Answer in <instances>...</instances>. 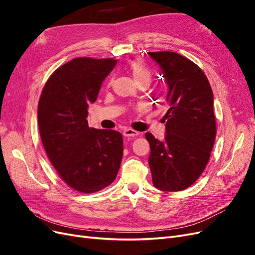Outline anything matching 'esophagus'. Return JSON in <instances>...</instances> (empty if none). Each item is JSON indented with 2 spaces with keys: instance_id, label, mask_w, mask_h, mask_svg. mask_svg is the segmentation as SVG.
<instances>
[{
  "instance_id": "esophagus-1",
  "label": "esophagus",
  "mask_w": 255,
  "mask_h": 255,
  "mask_svg": "<svg viewBox=\"0 0 255 255\" xmlns=\"http://www.w3.org/2000/svg\"><path fill=\"white\" fill-rule=\"evenodd\" d=\"M123 136L125 137H135V136H138L139 135V133L136 132V130L132 129V128H126L123 129Z\"/></svg>"
}]
</instances>
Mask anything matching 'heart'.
I'll return each mask as SVG.
<instances>
[{"label":"heart","instance_id":"1","mask_svg":"<svg viewBox=\"0 0 255 255\" xmlns=\"http://www.w3.org/2000/svg\"><path fill=\"white\" fill-rule=\"evenodd\" d=\"M130 74H132L133 79L136 83L139 82H150L151 74L149 69L146 68L140 61H135L129 67Z\"/></svg>","mask_w":255,"mask_h":255}]
</instances>
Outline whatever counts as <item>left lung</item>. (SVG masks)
I'll list each match as a JSON object with an SVG mask.
<instances>
[{
    "mask_svg": "<svg viewBox=\"0 0 255 255\" xmlns=\"http://www.w3.org/2000/svg\"><path fill=\"white\" fill-rule=\"evenodd\" d=\"M148 54L168 86L164 140L145 133L152 182L159 190L179 191L198 180L210 159L216 137L213 90L201 69L186 57L174 52Z\"/></svg>",
    "mask_w": 255,
    "mask_h": 255,
    "instance_id": "obj_1",
    "label": "left lung"
}]
</instances>
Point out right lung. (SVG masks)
Masks as SVG:
<instances>
[{"label": "right lung", "mask_w": 255, "mask_h": 255, "mask_svg": "<svg viewBox=\"0 0 255 255\" xmlns=\"http://www.w3.org/2000/svg\"><path fill=\"white\" fill-rule=\"evenodd\" d=\"M117 60L79 57L54 72L41 92L38 127L52 165L71 188L91 194L109 186L119 171L122 135L88 127V105Z\"/></svg>", "instance_id": "1"}]
</instances>
